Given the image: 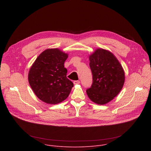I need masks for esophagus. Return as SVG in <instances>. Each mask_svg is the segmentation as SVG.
<instances>
[{
  "label": "esophagus",
  "instance_id": "1",
  "mask_svg": "<svg viewBox=\"0 0 151 151\" xmlns=\"http://www.w3.org/2000/svg\"><path fill=\"white\" fill-rule=\"evenodd\" d=\"M73 83H74V85L79 84V83H80V81H73Z\"/></svg>",
  "mask_w": 151,
  "mask_h": 151
}]
</instances>
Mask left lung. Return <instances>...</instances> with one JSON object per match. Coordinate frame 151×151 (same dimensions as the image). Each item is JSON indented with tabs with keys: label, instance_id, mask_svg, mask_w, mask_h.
Wrapping results in <instances>:
<instances>
[{
	"label": "left lung",
	"instance_id": "obj_1",
	"mask_svg": "<svg viewBox=\"0 0 151 151\" xmlns=\"http://www.w3.org/2000/svg\"><path fill=\"white\" fill-rule=\"evenodd\" d=\"M89 58L93 83L86 92L93 102L106 104L121 91L125 80L124 70L116 58L103 49L97 50Z\"/></svg>",
	"mask_w": 151,
	"mask_h": 151
}]
</instances>
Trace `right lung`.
<instances>
[{
  "mask_svg": "<svg viewBox=\"0 0 151 151\" xmlns=\"http://www.w3.org/2000/svg\"><path fill=\"white\" fill-rule=\"evenodd\" d=\"M68 57L67 54L58 49H48L33 64L29 73V82L40 100L55 104L69 96L73 83L66 77L68 70L64 66Z\"/></svg>",
  "mask_w": 151,
  "mask_h": 151,
  "instance_id": "add662e5",
  "label": "right lung"
}]
</instances>
